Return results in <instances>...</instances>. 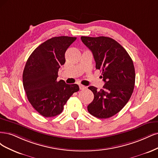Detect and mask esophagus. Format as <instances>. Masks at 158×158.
<instances>
[{
	"label": "esophagus",
	"mask_w": 158,
	"mask_h": 158,
	"mask_svg": "<svg viewBox=\"0 0 158 158\" xmlns=\"http://www.w3.org/2000/svg\"><path fill=\"white\" fill-rule=\"evenodd\" d=\"M79 89L80 90H84L86 89V86H84V85H79Z\"/></svg>",
	"instance_id": "obj_1"
}]
</instances>
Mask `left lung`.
Wrapping results in <instances>:
<instances>
[{"mask_svg": "<svg viewBox=\"0 0 158 158\" xmlns=\"http://www.w3.org/2000/svg\"><path fill=\"white\" fill-rule=\"evenodd\" d=\"M92 52L96 68L101 70L105 82L103 89L90 86L94 100L87 106L89 112L100 119L111 118L128 102L133 92L135 71L126 50L114 39L107 37H81Z\"/></svg>", "mask_w": 158, "mask_h": 158, "instance_id": "left-lung-1", "label": "left lung"}]
</instances>
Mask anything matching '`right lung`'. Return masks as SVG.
I'll use <instances>...</instances> for the list:
<instances>
[{
	"label": "right lung",
	"instance_id": "right-lung-1",
	"mask_svg": "<svg viewBox=\"0 0 158 158\" xmlns=\"http://www.w3.org/2000/svg\"><path fill=\"white\" fill-rule=\"evenodd\" d=\"M77 37L60 36L40 44L30 55L23 72V85L33 108L45 118L62 113L64 106L74 93L77 84L57 81L58 72L65 64V52Z\"/></svg>",
	"mask_w": 158,
	"mask_h": 158
}]
</instances>
